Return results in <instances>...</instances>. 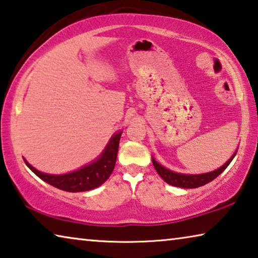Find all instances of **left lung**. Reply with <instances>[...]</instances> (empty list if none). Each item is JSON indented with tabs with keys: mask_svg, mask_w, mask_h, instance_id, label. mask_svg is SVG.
<instances>
[{
	"mask_svg": "<svg viewBox=\"0 0 258 258\" xmlns=\"http://www.w3.org/2000/svg\"><path fill=\"white\" fill-rule=\"evenodd\" d=\"M234 156L226 162L225 165L221 166L220 168H218L210 173L197 174V175H188V174H179V173L172 172V170L162 167V166L158 164L154 159H152V162H153L154 168L157 170V173L159 174L161 179L165 182H167L168 184L174 185V187H179V188H198L209 183V182L213 181L218 175H220V174L227 168V166L231 164V161L233 160Z\"/></svg>",
	"mask_w": 258,
	"mask_h": 258,
	"instance_id": "1",
	"label": "left lung"
}]
</instances>
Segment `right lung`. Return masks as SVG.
Returning a JSON list of instances; mask_svg holds the SVG:
<instances>
[{
	"mask_svg": "<svg viewBox=\"0 0 258 258\" xmlns=\"http://www.w3.org/2000/svg\"><path fill=\"white\" fill-rule=\"evenodd\" d=\"M121 135L122 133L114 135L112 140L109 141L108 145H107V148L105 149V151L102 152L97 161L76 170V172L63 174V175H51V174L39 172V170L32 167L29 162H25L27 167L32 170L35 175L55 188L69 192L88 191V190L101 185L112 174L116 162Z\"/></svg>",
	"mask_w": 258,
	"mask_h": 258,
	"instance_id": "obj_1",
	"label": "right lung"
}]
</instances>
